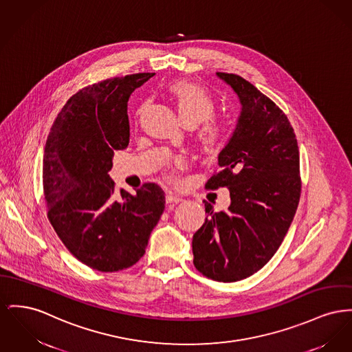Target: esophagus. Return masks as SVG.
Listing matches in <instances>:
<instances>
[{
	"instance_id": "obj_1",
	"label": "esophagus",
	"mask_w": 352,
	"mask_h": 352,
	"mask_svg": "<svg viewBox=\"0 0 352 352\" xmlns=\"http://www.w3.org/2000/svg\"><path fill=\"white\" fill-rule=\"evenodd\" d=\"M166 202L167 204H179V202H182V197H179L177 194H173V192H167L166 194Z\"/></svg>"
}]
</instances>
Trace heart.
Segmentation results:
<instances>
[{
    "label": "heart",
    "mask_w": 352,
    "mask_h": 352,
    "mask_svg": "<svg viewBox=\"0 0 352 352\" xmlns=\"http://www.w3.org/2000/svg\"><path fill=\"white\" fill-rule=\"evenodd\" d=\"M167 91L187 126L194 127L206 122L199 131V141L207 150H217L223 145L225 130L212 120L215 104L206 90L187 81H174L167 86ZM177 165H182V161H178Z\"/></svg>",
    "instance_id": "heart-1"
}]
</instances>
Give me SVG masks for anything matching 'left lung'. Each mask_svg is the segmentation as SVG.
Segmentation results:
<instances>
[{
	"instance_id": "8db88e82",
	"label": "left lung",
	"mask_w": 352,
	"mask_h": 352,
	"mask_svg": "<svg viewBox=\"0 0 352 352\" xmlns=\"http://www.w3.org/2000/svg\"><path fill=\"white\" fill-rule=\"evenodd\" d=\"M217 76L242 109L206 188L228 187L231 204L215 212L205 202L208 218L192 236V254L207 278L236 282L262 269L289 231L300 198L299 148L289 118L269 97L241 76Z\"/></svg>"
}]
</instances>
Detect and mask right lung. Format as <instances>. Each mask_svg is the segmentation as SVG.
Segmentation results:
<instances>
[{
	"label": "right lung",
	"instance_id": "obj_1",
	"mask_svg": "<svg viewBox=\"0 0 352 352\" xmlns=\"http://www.w3.org/2000/svg\"><path fill=\"white\" fill-rule=\"evenodd\" d=\"M154 73L89 85L69 98L47 135L42 185L47 218L67 248L90 269L114 272L145 254L165 210V192L145 184L116 195L109 171L129 145L127 101Z\"/></svg>",
	"mask_w": 352,
	"mask_h": 352
}]
</instances>
